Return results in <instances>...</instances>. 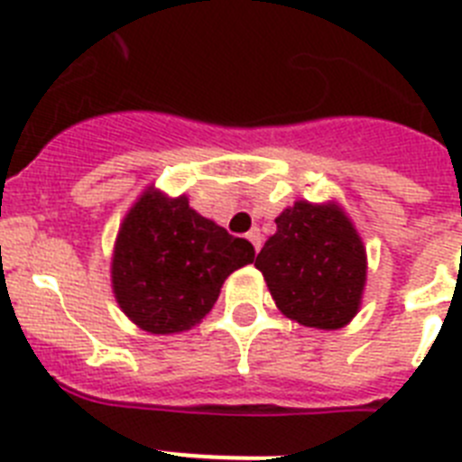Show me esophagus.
Listing matches in <instances>:
<instances>
[{"label": "esophagus", "instance_id": "esophagus-1", "mask_svg": "<svg viewBox=\"0 0 462 462\" xmlns=\"http://www.w3.org/2000/svg\"><path fill=\"white\" fill-rule=\"evenodd\" d=\"M247 240H250V243L254 245V250H256V252L261 250V243H263V238H261V231H259V228H252V231H247Z\"/></svg>", "mask_w": 462, "mask_h": 462}]
</instances>
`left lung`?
I'll list each match as a JSON object with an SVG mask.
<instances>
[{"mask_svg": "<svg viewBox=\"0 0 462 462\" xmlns=\"http://www.w3.org/2000/svg\"><path fill=\"white\" fill-rule=\"evenodd\" d=\"M254 266L289 319L333 330L352 321L365 284V250L336 206L298 201L275 219Z\"/></svg>", "mask_w": 462, "mask_h": 462, "instance_id": "obj_1", "label": "left lung"}]
</instances>
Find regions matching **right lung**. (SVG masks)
Listing matches in <instances>:
<instances>
[{"label":"right lung","instance_id":"right-lung-1","mask_svg":"<svg viewBox=\"0 0 462 462\" xmlns=\"http://www.w3.org/2000/svg\"><path fill=\"white\" fill-rule=\"evenodd\" d=\"M254 261L250 240L191 210L185 196L145 191L125 217L113 254L120 308L148 333H180L206 317L224 280Z\"/></svg>","mask_w":462,"mask_h":462}]
</instances>
